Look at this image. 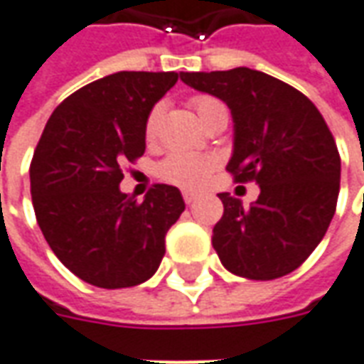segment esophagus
<instances>
[{
    "instance_id": "obj_1",
    "label": "esophagus",
    "mask_w": 364,
    "mask_h": 364,
    "mask_svg": "<svg viewBox=\"0 0 364 364\" xmlns=\"http://www.w3.org/2000/svg\"><path fill=\"white\" fill-rule=\"evenodd\" d=\"M182 196H184V202H186V204H194L198 200L196 192H184Z\"/></svg>"
}]
</instances>
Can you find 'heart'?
I'll list each match as a JSON object with an SVG mask.
<instances>
[{
    "mask_svg": "<svg viewBox=\"0 0 364 364\" xmlns=\"http://www.w3.org/2000/svg\"><path fill=\"white\" fill-rule=\"evenodd\" d=\"M192 109L196 110L198 119L204 124L215 110L225 109L222 102L208 97V95H200L192 99ZM158 122H160V107L150 110L146 124H144V134L146 139H154L158 132ZM214 170V160L202 154H184V152H176L166 156L160 164H158V176L166 180L170 184H176L182 188H198L204 184L208 176Z\"/></svg>",
    "mask_w": 364,
    "mask_h": 364,
    "instance_id": "b5f03b06",
    "label": "heart"
}]
</instances>
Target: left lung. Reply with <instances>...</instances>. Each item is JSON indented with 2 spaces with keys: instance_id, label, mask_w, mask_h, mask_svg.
<instances>
[{
  "instance_id": "obj_1",
  "label": "left lung",
  "mask_w": 364,
  "mask_h": 364,
  "mask_svg": "<svg viewBox=\"0 0 364 364\" xmlns=\"http://www.w3.org/2000/svg\"><path fill=\"white\" fill-rule=\"evenodd\" d=\"M188 87L224 101L234 120V150L225 170L254 180L252 206L218 194L224 215L212 245L228 272L277 279L297 269L329 228L341 182L335 139L317 107L291 85L247 67L180 73Z\"/></svg>"
}]
</instances>
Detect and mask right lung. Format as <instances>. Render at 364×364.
<instances>
[{
  "label": "right lung",
  "instance_id": "add662e5",
  "mask_svg": "<svg viewBox=\"0 0 364 364\" xmlns=\"http://www.w3.org/2000/svg\"><path fill=\"white\" fill-rule=\"evenodd\" d=\"M178 73L120 71L85 85L53 110L29 180L37 224L61 263L82 282L120 289L150 279L166 232L184 212L176 186L142 202L120 192V166L144 154L150 110Z\"/></svg>",
  "mask_w": 364,
  "mask_h": 364
}]
</instances>
